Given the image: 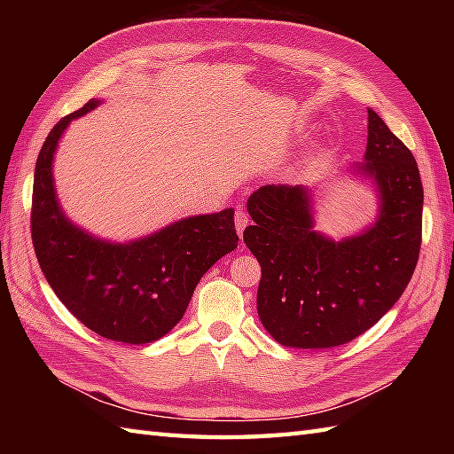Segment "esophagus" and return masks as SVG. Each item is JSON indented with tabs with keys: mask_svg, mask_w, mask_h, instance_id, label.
<instances>
[{
	"mask_svg": "<svg viewBox=\"0 0 454 454\" xmlns=\"http://www.w3.org/2000/svg\"><path fill=\"white\" fill-rule=\"evenodd\" d=\"M234 220H236V230H238V234H239V238H242V234H244V230H246V226H247V215L246 212L242 210V208H238L236 210V215H234Z\"/></svg>",
	"mask_w": 454,
	"mask_h": 454,
	"instance_id": "obj_1",
	"label": "esophagus"
}]
</instances>
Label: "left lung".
<instances>
[{"mask_svg": "<svg viewBox=\"0 0 454 454\" xmlns=\"http://www.w3.org/2000/svg\"><path fill=\"white\" fill-rule=\"evenodd\" d=\"M380 210L363 234L333 242L314 230L312 191L263 185L247 199L244 242L259 265L257 314L275 341L327 349L372 327L406 291L421 247L423 187L416 158L369 109L364 163Z\"/></svg>", "mask_w": 454, "mask_h": 454, "instance_id": "1", "label": "left lung"}]
</instances>
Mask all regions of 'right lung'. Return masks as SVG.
Masks as SVG:
<instances>
[{
  "mask_svg": "<svg viewBox=\"0 0 454 454\" xmlns=\"http://www.w3.org/2000/svg\"><path fill=\"white\" fill-rule=\"evenodd\" d=\"M98 105L91 99L58 121L38 153L35 254L48 285L85 327L113 341L152 343L177 325L202 275L236 249L234 208L177 220L129 244L105 242L72 224L56 199L54 152L70 121Z\"/></svg>",
  "mask_w": 454,
  "mask_h": 454,
  "instance_id": "1",
  "label": "right lung"
}]
</instances>
